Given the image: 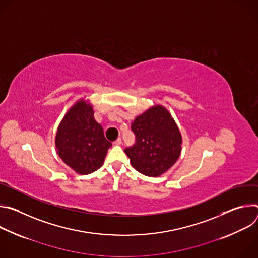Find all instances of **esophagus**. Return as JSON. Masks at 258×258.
I'll use <instances>...</instances> for the list:
<instances>
[{
	"label": "esophagus",
	"instance_id": "obj_1",
	"mask_svg": "<svg viewBox=\"0 0 258 258\" xmlns=\"http://www.w3.org/2000/svg\"><path fill=\"white\" fill-rule=\"evenodd\" d=\"M122 143V140H121V138H117L115 141H114V144L115 145H120Z\"/></svg>",
	"mask_w": 258,
	"mask_h": 258
}]
</instances>
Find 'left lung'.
Wrapping results in <instances>:
<instances>
[{
  "label": "left lung",
  "instance_id": "1",
  "mask_svg": "<svg viewBox=\"0 0 258 258\" xmlns=\"http://www.w3.org/2000/svg\"><path fill=\"white\" fill-rule=\"evenodd\" d=\"M131 128L136 142L124 152L139 172L158 176L175 163L181 151V136L164 107L148 109L134 120Z\"/></svg>",
  "mask_w": 258,
  "mask_h": 258
}]
</instances>
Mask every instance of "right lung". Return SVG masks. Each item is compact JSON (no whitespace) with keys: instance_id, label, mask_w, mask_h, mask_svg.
Returning <instances> with one entry per match:
<instances>
[{"instance_id":"obj_1","label":"right lung","mask_w":258,"mask_h":258,"mask_svg":"<svg viewBox=\"0 0 258 258\" xmlns=\"http://www.w3.org/2000/svg\"><path fill=\"white\" fill-rule=\"evenodd\" d=\"M55 144L59 157L80 174H89L100 168L112 145L95 120L92 106L84 100L76 103L65 114Z\"/></svg>"}]
</instances>
